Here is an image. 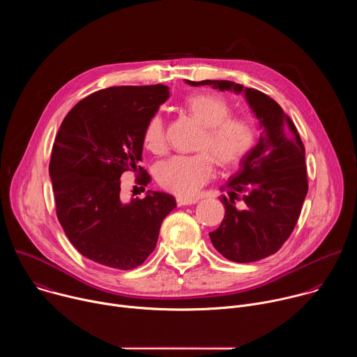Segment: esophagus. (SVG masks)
<instances>
[{
	"label": "esophagus",
	"mask_w": 357,
	"mask_h": 357,
	"mask_svg": "<svg viewBox=\"0 0 357 357\" xmlns=\"http://www.w3.org/2000/svg\"><path fill=\"white\" fill-rule=\"evenodd\" d=\"M195 203H197V199L176 197V205H178V206H188V205H195Z\"/></svg>",
	"instance_id": "esophagus-1"
}]
</instances>
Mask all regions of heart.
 <instances>
[{
	"label": "heart",
	"mask_w": 357,
	"mask_h": 357,
	"mask_svg": "<svg viewBox=\"0 0 357 357\" xmlns=\"http://www.w3.org/2000/svg\"><path fill=\"white\" fill-rule=\"evenodd\" d=\"M186 109L205 127L199 145L203 149L193 155H175L160 162L155 178L161 188L181 197L195 196L215 175V161L222 167L240 162L254 144V128L248 120L230 116V105L213 93H196L186 98ZM145 146L161 154L167 138L160 116L151 117L144 130Z\"/></svg>",
	"instance_id": "1"
}]
</instances>
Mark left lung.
<instances>
[{"instance_id":"1","label":"left lung","mask_w":357,"mask_h":357,"mask_svg":"<svg viewBox=\"0 0 357 357\" xmlns=\"http://www.w3.org/2000/svg\"><path fill=\"white\" fill-rule=\"evenodd\" d=\"M243 93L260 121L259 142L240 161V169L220 188L225 219L209 233L215 248L230 261L252 263L277 252L291 236L308 192L305 146L292 120L267 94L229 80H186ZM242 208H235V200Z\"/></svg>"}]
</instances>
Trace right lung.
Instances as JSON below:
<instances>
[{
	"label": "right lung",
	"mask_w": 357,
	"mask_h": 357,
	"mask_svg": "<svg viewBox=\"0 0 357 357\" xmlns=\"http://www.w3.org/2000/svg\"><path fill=\"white\" fill-rule=\"evenodd\" d=\"M169 97L168 86H117L98 90L68 113L56 134L49 175L56 215L86 259L117 270L141 266L154 251L162 220L176 206L165 192L123 202L126 171L151 181L139 167L144 130Z\"/></svg>",
	"instance_id": "1"
}]
</instances>
